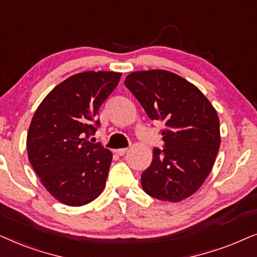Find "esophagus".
Masks as SVG:
<instances>
[{"mask_svg": "<svg viewBox=\"0 0 257 257\" xmlns=\"http://www.w3.org/2000/svg\"><path fill=\"white\" fill-rule=\"evenodd\" d=\"M115 152L117 153L118 155L122 156V155H124V154H125L126 152H128V148H119V149H116Z\"/></svg>", "mask_w": 257, "mask_h": 257, "instance_id": "34e87169", "label": "esophagus"}]
</instances>
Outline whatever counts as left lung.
<instances>
[{
    "mask_svg": "<svg viewBox=\"0 0 257 257\" xmlns=\"http://www.w3.org/2000/svg\"><path fill=\"white\" fill-rule=\"evenodd\" d=\"M125 87L150 119L166 123L162 152L153 150L141 176L143 190L164 202H180L196 193L209 175L220 149L216 109L196 85L163 69L131 73Z\"/></svg>",
    "mask_w": 257,
    "mask_h": 257,
    "instance_id": "left-lung-1",
    "label": "left lung"
}]
</instances>
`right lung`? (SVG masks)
<instances>
[{"label":"right lung","mask_w":257,"mask_h":257,"mask_svg":"<svg viewBox=\"0 0 257 257\" xmlns=\"http://www.w3.org/2000/svg\"><path fill=\"white\" fill-rule=\"evenodd\" d=\"M122 73L83 71L57 84L37 107L27 135L29 162L43 187L61 203L81 207L100 196L112 154L89 142L98 109Z\"/></svg>","instance_id":"right-lung-1"}]
</instances>
